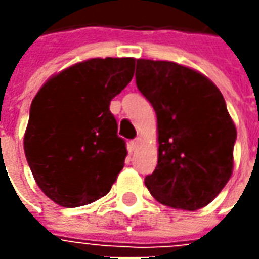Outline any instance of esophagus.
I'll list each match as a JSON object with an SVG mask.
<instances>
[{"instance_id": "34e87169", "label": "esophagus", "mask_w": 259, "mask_h": 259, "mask_svg": "<svg viewBox=\"0 0 259 259\" xmlns=\"http://www.w3.org/2000/svg\"><path fill=\"white\" fill-rule=\"evenodd\" d=\"M141 143H143L141 138H135V140H133V141H131V150H133V151L138 150V147L141 145Z\"/></svg>"}]
</instances>
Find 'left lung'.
Listing matches in <instances>:
<instances>
[{"instance_id":"1","label":"left lung","mask_w":259,"mask_h":259,"mask_svg":"<svg viewBox=\"0 0 259 259\" xmlns=\"http://www.w3.org/2000/svg\"><path fill=\"white\" fill-rule=\"evenodd\" d=\"M135 82L157 115L158 161L145 186L174 209L209 204L234 170L236 128L221 91L200 72L165 60H137Z\"/></svg>"}]
</instances>
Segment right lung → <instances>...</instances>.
Returning <instances> with one entry per match:
<instances>
[{
	"label": "right lung",
	"mask_w": 259,
	"mask_h": 259,
	"mask_svg": "<svg viewBox=\"0 0 259 259\" xmlns=\"http://www.w3.org/2000/svg\"><path fill=\"white\" fill-rule=\"evenodd\" d=\"M135 59H89L52 76L34 96L24 153L55 203L77 207L111 190L126 157L109 104L134 76Z\"/></svg>",
	"instance_id": "obj_1"
}]
</instances>
